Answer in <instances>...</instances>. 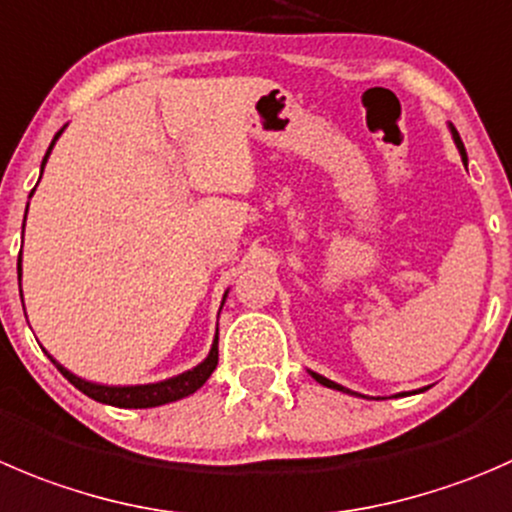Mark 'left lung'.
I'll return each instance as SVG.
<instances>
[{"label":"left lung","mask_w":512,"mask_h":512,"mask_svg":"<svg viewBox=\"0 0 512 512\" xmlns=\"http://www.w3.org/2000/svg\"><path fill=\"white\" fill-rule=\"evenodd\" d=\"M453 137H455V145H458L460 155H463V160H468V157H465V147H463V142H460L458 132H455V130H453ZM312 377H315V380H317V382H320V385H325V388H332V390H342V393H350V390H345V388H342V385H337V382L327 380V377L317 375V372H312Z\"/></svg>","instance_id":"left-lung-1"}]
</instances>
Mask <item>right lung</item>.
Masks as SVG:
<instances>
[{
    "label": "right lung",
    "mask_w": 512,
    "mask_h": 512,
    "mask_svg": "<svg viewBox=\"0 0 512 512\" xmlns=\"http://www.w3.org/2000/svg\"><path fill=\"white\" fill-rule=\"evenodd\" d=\"M62 130L54 135L52 145H49L47 155H44V160H42V170H44V165H47L49 152H52L54 142L59 140ZM32 192H29V197H32ZM24 220H27V215H24ZM19 262H22V252H19ZM19 280H22V265H19ZM52 362L57 365V370L62 372L69 382H72L74 388L82 390L87 398L97 400V403L114 405V408H157V405L175 403V400L187 398V395H192L197 388H202V385H205L207 377H210L212 370L217 367V335H215V342H212L210 355H207L200 365L192 367V370H187V372H182V375L170 377V380L152 382V385H127V388H117V385H97V382H89V380H82V377L72 375V372L64 370L57 360H52Z\"/></svg>",
    "instance_id": "right-lung-1"
}]
</instances>
